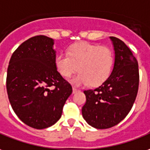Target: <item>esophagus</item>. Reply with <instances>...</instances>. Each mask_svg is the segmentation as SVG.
<instances>
[{"label": "esophagus", "instance_id": "34e87169", "mask_svg": "<svg viewBox=\"0 0 150 150\" xmlns=\"http://www.w3.org/2000/svg\"><path fill=\"white\" fill-rule=\"evenodd\" d=\"M78 91H78V90H77V89H76V88H73V94H76V93L78 92Z\"/></svg>", "mask_w": 150, "mask_h": 150}]
</instances>
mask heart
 <instances>
[{
	"instance_id": "b5f03b06",
	"label": "heart",
	"mask_w": 150,
	"mask_h": 150,
	"mask_svg": "<svg viewBox=\"0 0 150 150\" xmlns=\"http://www.w3.org/2000/svg\"><path fill=\"white\" fill-rule=\"evenodd\" d=\"M113 64V54L107 46L88 42L72 45L68 53H60L54 59L57 71L68 78L77 70L80 73L71 78L73 85L80 86L91 84L93 86L105 82L109 77Z\"/></svg>"
}]
</instances>
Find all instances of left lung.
I'll return each mask as SVG.
<instances>
[{
    "instance_id": "left-lung-1",
    "label": "left lung",
    "mask_w": 150,
    "mask_h": 150,
    "mask_svg": "<svg viewBox=\"0 0 150 150\" xmlns=\"http://www.w3.org/2000/svg\"><path fill=\"white\" fill-rule=\"evenodd\" d=\"M114 64L110 76L94 90L84 91V119L97 129L110 128L124 119L136 100L139 87L138 62L122 41L110 37Z\"/></svg>"
}]
</instances>
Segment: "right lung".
<instances>
[{"label": "right lung", "mask_w": 150, "mask_h": 150, "mask_svg": "<svg viewBox=\"0 0 150 150\" xmlns=\"http://www.w3.org/2000/svg\"><path fill=\"white\" fill-rule=\"evenodd\" d=\"M54 40L45 36L29 38L10 58L6 89L18 118L35 129L56 123L73 88L57 71Z\"/></svg>", "instance_id": "obj_1"}]
</instances>
